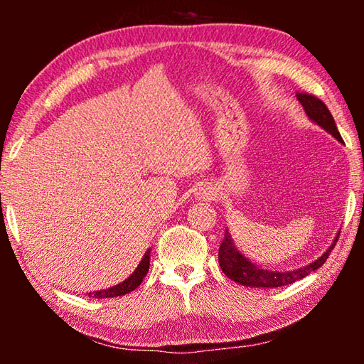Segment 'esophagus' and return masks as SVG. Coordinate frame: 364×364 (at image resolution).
<instances>
[{
	"label": "esophagus",
	"mask_w": 364,
	"mask_h": 364,
	"mask_svg": "<svg viewBox=\"0 0 364 364\" xmlns=\"http://www.w3.org/2000/svg\"><path fill=\"white\" fill-rule=\"evenodd\" d=\"M196 196L200 197V199H212V197L215 196V191L210 188V186H205V184H200L199 188L196 189Z\"/></svg>",
	"instance_id": "34e87169"
}]
</instances>
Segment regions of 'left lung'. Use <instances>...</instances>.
I'll return each instance as SVG.
<instances>
[{
	"label": "left lung",
	"mask_w": 364,
	"mask_h": 364,
	"mask_svg": "<svg viewBox=\"0 0 364 364\" xmlns=\"http://www.w3.org/2000/svg\"><path fill=\"white\" fill-rule=\"evenodd\" d=\"M297 100L301 106H304L308 119L315 122L316 125H319L321 128H324L326 132L342 143V136L337 130L336 122L332 119L329 109L326 107V104L321 100H318L316 96L308 95V93H297ZM337 239H338V234L336 236L334 242L329 245V249L326 250L318 260L311 262L304 268H297L291 271H271V269H263L252 262H249V258H245L241 252L237 250L236 245H234L231 234L226 230L225 239L223 242H221L220 250H218V262H220L221 269H223V273L231 281L237 282V284L247 286V287H263V289L281 287V286L292 284V282L305 278V276L313 273V271H316L319 267H323V263L329 258L332 249L336 247Z\"/></svg>",
	"instance_id": "obj_1"
}]
</instances>
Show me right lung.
<instances>
[{
	"label": "right lung",
	"mask_w": 364,
	"mask_h": 364,
	"mask_svg": "<svg viewBox=\"0 0 364 364\" xmlns=\"http://www.w3.org/2000/svg\"><path fill=\"white\" fill-rule=\"evenodd\" d=\"M149 257H151V249H147V252L143 255V260L139 262L138 268L133 271L130 278H127L125 281L114 287L102 289V291H96V292H88V297L112 299V297H120V295H125L128 292L134 291V289H136L141 282H143L144 276L147 274V271H149Z\"/></svg>",
	"instance_id": "right-lung-1"
}]
</instances>
